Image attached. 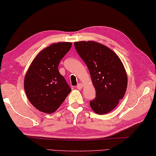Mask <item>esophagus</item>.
I'll list each match as a JSON object with an SVG mask.
<instances>
[{
    "label": "esophagus",
    "instance_id": "obj_1",
    "mask_svg": "<svg viewBox=\"0 0 156 156\" xmlns=\"http://www.w3.org/2000/svg\"><path fill=\"white\" fill-rule=\"evenodd\" d=\"M82 88H83V85H82L81 83H79L78 85H77V89H79V90L82 89Z\"/></svg>",
    "mask_w": 156,
    "mask_h": 156
}]
</instances>
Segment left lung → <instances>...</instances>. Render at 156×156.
<instances>
[{"mask_svg": "<svg viewBox=\"0 0 156 156\" xmlns=\"http://www.w3.org/2000/svg\"><path fill=\"white\" fill-rule=\"evenodd\" d=\"M74 46L88 67L96 89V97L90 102L91 108L100 115L109 113L127 89V76L123 64L114 52L100 43L80 41Z\"/></svg>", "mask_w": 156, "mask_h": 156, "instance_id": "obj_1", "label": "left lung"}]
</instances>
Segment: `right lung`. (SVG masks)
Returning a JSON list of instances; mask_svg holds the SVG:
<instances>
[{
    "label": "right lung",
    "mask_w": 156,
    "mask_h": 156,
    "mask_svg": "<svg viewBox=\"0 0 156 156\" xmlns=\"http://www.w3.org/2000/svg\"><path fill=\"white\" fill-rule=\"evenodd\" d=\"M72 43L52 44L38 54L26 75L24 89L31 104L47 113L55 112L71 92L65 78L59 72L60 60Z\"/></svg>",
    "instance_id": "1"
}]
</instances>
